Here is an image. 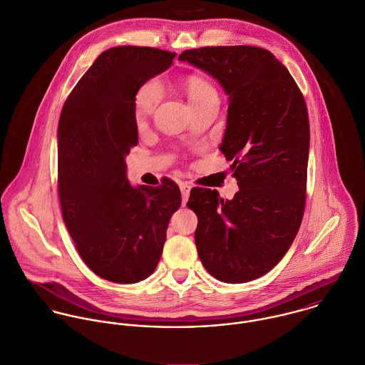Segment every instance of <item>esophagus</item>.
Masks as SVG:
<instances>
[{
  "instance_id": "1",
  "label": "esophagus",
  "mask_w": 365,
  "mask_h": 365,
  "mask_svg": "<svg viewBox=\"0 0 365 365\" xmlns=\"http://www.w3.org/2000/svg\"><path fill=\"white\" fill-rule=\"evenodd\" d=\"M190 189H192V186H190L189 183H180V192H182V203H183V206L186 205V202H187V199H189Z\"/></svg>"
}]
</instances>
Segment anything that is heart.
I'll list each match as a JSON object with an SVG mask.
<instances>
[{"label":"heart","mask_w":365,"mask_h":365,"mask_svg":"<svg viewBox=\"0 0 365 365\" xmlns=\"http://www.w3.org/2000/svg\"><path fill=\"white\" fill-rule=\"evenodd\" d=\"M183 86H185L190 107H196L209 100L219 98L217 91L212 86V83H209L206 78L200 76H189L185 80ZM159 98H160V87L155 80L146 81L137 90L134 97V113L138 123L145 121L146 118L152 114Z\"/></svg>","instance_id":"heart-1"}]
</instances>
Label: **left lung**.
Returning <instances> with one entry per match:
<instances>
[{"label": "left lung", "instance_id": "1", "mask_svg": "<svg viewBox=\"0 0 365 365\" xmlns=\"http://www.w3.org/2000/svg\"><path fill=\"white\" fill-rule=\"evenodd\" d=\"M180 62L210 74L228 96L220 150L238 180L231 200L193 187L187 207L197 216L195 241L206 271L225 284L269 272L299 231L310 130L304 98L288 69L257 46L185 51Z\"/></svg>", "mask_w": 365, "mask_h": 365}]
</instances>
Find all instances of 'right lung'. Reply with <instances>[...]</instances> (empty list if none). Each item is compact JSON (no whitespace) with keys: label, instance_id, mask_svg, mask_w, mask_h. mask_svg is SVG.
Masks as SVG:
<instances>
[{"label":"right lung","instance_id":"right-lung-1","mask_svg":"<svg viewBox=\"0 0 365 365\" xmlns=\"http://www.w3.org/2000/svg\"><path fill=\"white\" fill-rule=\"evenodd\" d=\"M176 53L145 46L103 52L69 94L58 127V185L65 224L86 265L100 278L135 284L156 268L166 228L180 207L170 179L133 186L125 156L138 144L137 90Z\"/></svg>","mask_w":365,"mask_h":365}]
</instances>
